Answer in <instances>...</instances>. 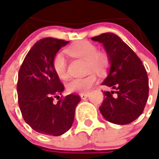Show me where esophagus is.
<instances>
[{
    "label": "esophagus",
    "instance_id": "1",
    "mask_svg": "<svg viewBox=\"0 0 159 159\" xmlns=\"http://www.w3.org/2000/svg\"><path fill=\"white\" fill-rule=\"evenodd\" d=\"M80 97H81L82 99H85V98H87L89 97V93H81V94H80Z\"/></svg>",
    "mask_w": 159,
    "mask_h": 159
}]
</instances>
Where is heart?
<instances>
[{
  "mask_svg": "<svg viewBox=\"0 0 159 159\" xmlns=\"http://www.w3.org/2000/svg\"><path fill=\"white\" fill-rule=\"evenodd\" d=\"M66 52L70 56L85 60L86 70L88 72L94 71L98 74L104 73L109 66V59L106 53L98 52L97 47L91 42L82 40L76 42L68 47ZM53 69L56 76L61 79L67 77L66 61L61 53L56 54L53 59ZM97 76L94 74L70 79L66 83V89L69 93H86L97 83Z\"/></svg>",
  "mask_w": 159,
  "mask_h": 159,
  "instance_id": "obj_1",
  "label": "heart"
}]
</instances>
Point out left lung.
<instances>
[{"label": "left lung", "instance_id": "obj_1", "mask_svg": "<svg viewBox=\"0 0 159 159\" xmlns=\"http://www.w3.org/2000/svg\"><path fill=\"white\" fill-rule=\"evenodd\" d=\"M92 40L103 43L109 59V74L102 85L114 89L103 92L101 114L113 124L131 123L142 115L148 98L145 67L136 53L113 33L95 36Z\"/></svg>", "mask_w": 159, "mask_h": 159}]
</instances>
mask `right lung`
<instances>
[{
  "label": "right lung",
  "instance_id": "add662e5",
  "mask_svg": "<svg viewBox=\"0 0 159 159\" xmlns=\"http://www.w3.org/2000/svg\"><path fill=\"white\" fill-rule=\"evenodd\" d=\"M69 41L44 38L34 43L27 54L18 72V104L24 120L35 131L48 136H61L72 125L75 109L81 101L69 94L57 103L54 98L64 86L53 69V59Z\"/></svg>",
  "mask_w": 159,
  "mask_h": 159
}]
</instances>
